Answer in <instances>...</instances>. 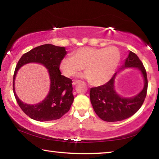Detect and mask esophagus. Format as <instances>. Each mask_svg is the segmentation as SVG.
Instances as JSON below:
<instances>
[{
  "label": "esophagus",
  "instance_id": "34e87169",
  "mask_svg": "<svg viewBox=\"0 0 159 159\" xmlns=\"http://www.w3.org/2000/svg\"><path fill=\"white\" fill-rule=\"evenodd\" d=\"M80 81V80H74V81L72 83V84H73V85H76L78 83H79Z\"/></svg>",
  "mask_w": 159,
  "mask_h": 159
}]
</instances>
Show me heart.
Here are the masks:
<instances>
[{
	"label": "heart",
	"mask_w": 159,
	"mask_h": 159,
	"mask_svg": "<svg viewBox=\"0 0 159 159\" xmlns=\"http://www.w3.org/2000/svg\"><path fill=\"white\" fill-rule=\"evenodd\" d=\"M120 61V53L116 48L85 47L79 48L73 57L61 60L60 69L66 77L74 76L85 67V72L79 74L95 85H103L111 79Z\"/></svg>",
	"instance_id": "1"
}]
</instances>
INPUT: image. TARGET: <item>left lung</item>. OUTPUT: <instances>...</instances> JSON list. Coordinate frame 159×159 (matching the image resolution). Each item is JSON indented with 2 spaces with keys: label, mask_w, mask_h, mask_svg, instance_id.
Listing matches in <instances>:
<instances>
[{
  "label": "left lung",
  "mask_w": 159,
  "mask_h": 159,
  "mask_svg": "<svg viewBox=\"0 0 159 159\" xmlns=\"http://www.w3.org/2000/svg\"><path fill=\"white\" fill-rule=\"evenodd\" d=\"M135 68L140 70L144 79V86L138 94L130 98L120 96L115 89V79L117 74L125 68ZM148 81L146 70L136 54L129 51L119 70L111 80L98 87L90 88V98L94 111L104 121H120L130 117L142 107L147 95Z\"/></svg>",
  "instance_id": "1"
}]
</instances>
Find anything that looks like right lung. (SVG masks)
Here are the masks:
<instances>
[{
    "label": "right lung",
    "mask_w": 159,
    "mask_h": 159,
    "mask_svg": "<svg viewBox=\"0 0 159 159\" xmlns=\"http://www.w3.org/2000/svg\"><path fill=\"white\" fill-rule=\"evenodd\" d=\"M67 52L64 47L52 44L40 45L21 56L16 66L13 77V93L21 110L34 120L50 121L57 120L69 111L74 102L72 80L61 75V60ZM29 63H40L48 69L50 78V90L46 98L37 104L29 105L19 99L15 92L14 81L18 70Z\"/></svg>",
    "instance_id": "obj_1"
}]
</instances>
